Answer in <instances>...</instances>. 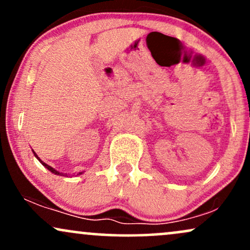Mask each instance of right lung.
<instances>
[{"label":"right lung","instance_id":"right-lung-1","mask_svg":"<svg viewBox=\"0 0 250 250\" xmlns=\"http://www.w3.org/2000/svg\"><path fill=\"white\" fill-rule=\"evenodd\" d=\"M34 155H35V156L37 157V160H39V161H40V162H41V163H42V165H43V166H44V167L48 169V170H50V171H51V173H53V174H55V175H63L62 173H60V171H57V170H55V169H54L53 167H50V166H48V165H47V163H44V162H43V161H41V160H40V157H39V156H37V155H36L35 153H34ZM80 174H82V173H79V175H80Z\"/></svg>","mask_w":250,"mask_h":250}]
</instances>
